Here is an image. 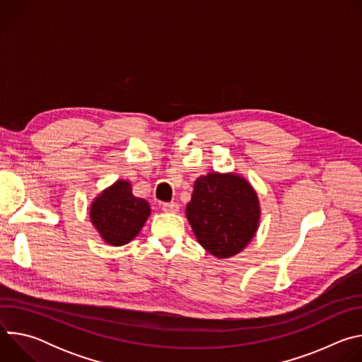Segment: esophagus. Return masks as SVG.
Instances as JSON below:
<instances>
[{
	"label": "esophagus",
	"instance_id": "obj_1",
	"mask_svg": "<svg viewBox=\"0 0 362 362\" xmlns=\"http://www.w3.org/2000/svg\"><path fill=\"white\" fill-rule=\"evenodd\" d=\"M162 209H163L165 212H177V211H179V203H176V202L163 203V204H162Z\"/></svg>",
	"mask_w": 362,
	"mask_h": 362
}]
</instances>
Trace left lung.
<instances>
[{
    "label": "left lung",
    "mask_w": 362,
    "mask_h": 362,
    "mask_svg": "<svg viewBox=\"0 0 362 362\" xmlns=\"http://www.w3.org/2000/svg\"><path fill=\"white\" fill-rule=\"evenodd\" d=\"M186 216L206 250L218 257H229L253 238L259 221V202L245 179L209 173L194 182Z\"/></svg>",
    "instance_id": "left-lung-1"
}]
</instances>
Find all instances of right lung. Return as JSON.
Segmentation results:
<instances>
[{"label": "right lung", "instance_id": "1", "mask_svg": "<svg viewBox=\"0 0 362 362\" xmlns=\"http://www.w3.org/2000/svg\"><path fill=\"white\" fill-rule=\"evenodd\" d=\"M148 215V203L133 196L132 186L126 180H119L103 192L90 209L94 228L103 239L115 246L126 245L137 236Z\"/></svg>", "mask_w": 362, "mask_h": 362}]
</instances>
